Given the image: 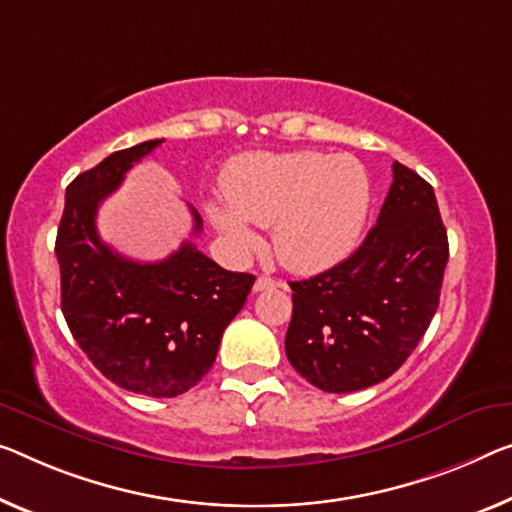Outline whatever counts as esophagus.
<instances>
[{"label": "esophagus", "mask_w": 512, "mask_h": 512, "mask_svg": "<svg viewBox=\"0 0 512 512\" xmlns=\"http://www.w3.org/2000/svg\"><path fill=\"white\" fill-rule=\"evenodd\" d=\"M277 286H279V281H274L270 277H258L254 283V293H261V290H272Z\"/></svg>", "instance_id": "esophagus-1"}]
</instances>
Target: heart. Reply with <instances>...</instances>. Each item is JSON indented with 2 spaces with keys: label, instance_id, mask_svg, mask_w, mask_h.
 <instances>
[{
  "label": "heart",
  "instance_id": "b5f03b06",
  "mask_svg": "<svg viewBox=\"0 0 512 512\" xmlns=\"http://www.w3.org/2000/svg\"><path fill=\"white\" fill-rule=\"evenodd\" d=\"M226 206L208 217L233 249L256 245L254 226H272L279 261L295 272H322L359 247L371 210V180L350 155L318 151L247 153L226 167Z\"/></svg>",
  "mask_w": 512,
  "mask_h": 512
}]
</instances>
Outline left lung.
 Wrapping results in <instances>:
<instances>
[{
    "mask_svg": "<svg viewBox=\"0 0 512 512\" xmlns=\"http://www.w3.org/2000/svg\"><path fill=\"white\" fill-rule=\"evenodd\" d=\"M448 238L430 183L393 162V183L355 254L290 281L286 357L313 387L359 391L405 364L439 306Z\"/></svg>",
    "mask_w": 512,
    "mask_h": 512,
    "instance_id": "left-lung-1",
    "label": "left lung"
}]
</instances>
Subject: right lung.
Wrapping results in <instances>:
<instances>
[{
  "mask_svg": "<svg viewBox=\"0 0 512 512\" xmlns=\"http://www.w3.org/2000/svg\"><path fill=\"white\" fill-rule=\"evenodd\" d=\"M160 144L151 139L116 151L66 187L54 251L61 311L93 366L125 391L174 398L215 364L224 329L245 306L256 277L224 270L192 242L164 261L139 263L100 240V203ZM192 217L199 235L194 208Z\"/></svg>",
  "mask_w": 512,
  "mask_h": 512,
  "instance_id": "right-lung-1",
  "label": "right lung"
}]
</instances>
